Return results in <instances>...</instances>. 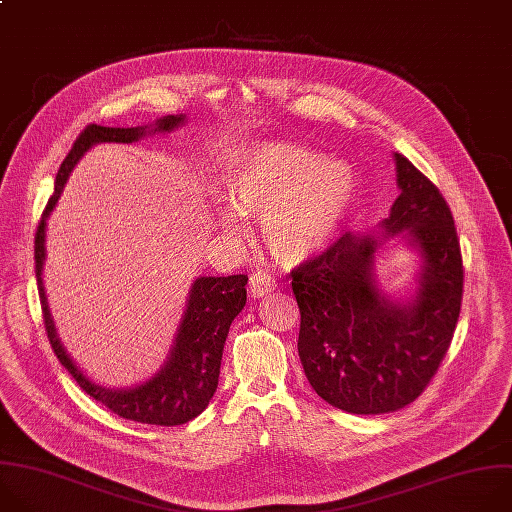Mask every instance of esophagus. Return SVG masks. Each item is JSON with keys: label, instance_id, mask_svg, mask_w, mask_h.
<instances>
[{"label": "esophagus", "instance_id": "esophagus-1", "mask_svg": "<svg viewBox=\"0 0 512 512\" xmlns=\"http://www.w3.org/2000/svg\"><path fill=\"white\" fill-rule=\"evenodd\" d=\"M276 288V282L272 276L264 274V272H256L250 276V282H248V290H250V296L252 298H262L270 292H274Z\"/></svg>", "mask_w": 512, "mask_h": 512}]
</instances>
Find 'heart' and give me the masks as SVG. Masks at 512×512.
<instances>
[{
  "label": "heart",
  "mask_w": 512,
  "mask_h": 512,
  "mask_svg": "<svg viewBox=\"0 0 512 512\" xmlns=\"http://www.w3.org/2000/svg\"><path fill=\"white\" fill-rule=\"evenodd\" d=\"M355 193V173L345 161L288 143H266L240 157L226 181L230 206L216 218L232 234L242 220L262 218L268 250L282 262H300L321 252L339 232Z\"/></svg>",
  "instance_id": "b5f03b06"
}]
</instances>
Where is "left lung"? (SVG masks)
<instances>
[{
    "instance_id": "obj_1",
    "label": "left lung",
    "mask_w": 512,
    "mask_h": 512,
    "mask_svg": "<svg viewBox=\"0 0 512 512\" xmlns=\"http://www.w3.org/2000/svg\"><path fill=\"white\" fill-rule=\"evenodd\" d=\"M399 195L367 234L345 232L319 258L292 270L300 309L298 357L331 405L377 416L412 403L444 359L462 304V256L454 218L438 187L393 153ZM397 237L419 254L411 292L378 284L376 254Z\"/></svg>"
}]
</instances>
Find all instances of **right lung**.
<instances>
[{
  "instance_id": "add662e5",
  "label": "right lung",
  "mask_w": 512,
  "mask_h": 512,
  "mask_svg": "<svg viewBox=\"0 0 512 512\" xmlns=\"http://www.w3.org/2000/svg\"><path fill=\"white\" fill-rule=\"evenodd\" d=\"M185 121V115H167L151 125L141 127L123 129L88 125L80 133V137L76 139V143L72 145L70 153L58 169L54 195L48 199V206L42 214L34 246L42 313L48 339L56 357L76 379V383L90 397L109 407L111 412L125 420L153 426H181L199 416L208 407L210 399L218 389L222 353L230 325L246 306L248 276H197L187 292L185 311L181 315L177 333L173 337V345L163 365L149 379L137 385L107 387L88 377L76 365V361L70 357L56 331L42 276L46 262V222L56 208L72 169L88 149H92L98 143L129 145L151 135H167L183 127Z\"/></svg>"
}]
</instances>
